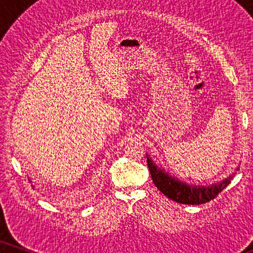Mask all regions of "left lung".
<instances>
[{
    "label": "left lung",
    "instance_id": "left-lung-1",
    "mask_svg": "<svg viewBox=\"0 0 253 253\" xmlns=\"http://www.w3.org/2000/svg\"><path fill=\"white\" fill-rule=\"evenodd\" d=\"M147 166L155 186L169 199L184 205H202L214 199L229 184L231 178L228 177L223 182H220V184H214L209 188H197L186 185L185 183L168 176L164 170H159L150 158H147Z\"/></svg>",
    "mask_w": 253,
    "mask_h": 253
}]
</instances>
